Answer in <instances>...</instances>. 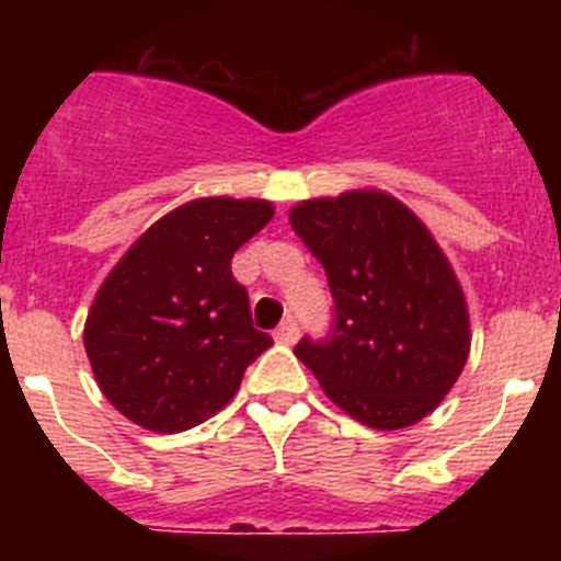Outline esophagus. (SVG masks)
<instances>
[{"mask_svg": "<svg viewBox=\"0 0 561 561\" xmlns=\"http://www.w3.org/2000/svg\"><path fill=\"white\" fill-rule=\"evenodd\" d=\"M297 334H300V329H297V323L289 317V320H284L275 329V342H280V345H295Z\"/></svg>", "mask_w": 561, "mask_h": 561, "instance_id": "obj_1", "label": "esophagus"}]
</instances>
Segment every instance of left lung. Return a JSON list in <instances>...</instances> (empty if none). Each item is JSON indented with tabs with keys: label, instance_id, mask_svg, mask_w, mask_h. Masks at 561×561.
I'll list each match as a JSON object with an SVG mask.
<instances>
[{
	"label": "left lung",
	"instance_id": "obj_1",
	"mask_svg": "<svg viewBox=\"0 0 561 561\" xmlns=\"http://www.w3.org/2000/svg\"><path fill=\"white\" fill-rule=\"evenodd\" d=\"M334 297L325 340L295 356L336 408L374 430L410 427L438 408L469 356V311L424 221L385 191H345L291 207Z\"/></svg>",
	"mask_w": 561,
	"mask_h": 561
}]
</instances>
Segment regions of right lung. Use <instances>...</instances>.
I'll return each mask as SVG.
<instances>
[{
    "label": "right lung",
    "mask_w": 561,
    "mask_h": 561,
    "mask_svg": "<svg viewBox=\"0 0 561 561\" xmlns=\"http://www.w3.org/2000/svg\"><path fill=\"white\" fill-rule=\"evenodd\" d=\"M272 213L266 199H193L153 221L108 272L83 348L98 388L128 421L151 433L196 427L270 348L230 261Z\"/></svg>",
    "instance_id": "1"
}]
</instances>
